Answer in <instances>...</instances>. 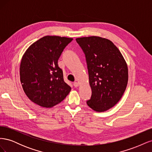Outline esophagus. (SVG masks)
Segmentation results:
<instances>
[{"mask_svg": "<svg viewBox=\"0 0 152 152\" xmlns=\"http://www.w3.org/2000/svg\"><path fill=\"white\" fill-rule=\"evenodd\" d=\"M73 86H74L75 87H77L79 86V84L78 83V82H75L74 83H73Z\"/></svg>", "mask_w": 152, "mask_h": 152, "instance_id": "obj_1", "label": "esophagus"}]
</instances>
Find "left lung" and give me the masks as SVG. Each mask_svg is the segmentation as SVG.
<instances>
[{"mask_svg": "<svg viewBox=\"0 0 152 152\" xmlns=\"http://www.w3.org/2000/svg\"><path fill=\"white\" fill-rule=\"evenodd\" d=\"M86 55L92 90L87 104L98 112L114 107L126 91L128 68L122 54L107 39L97 36L77 38Z\"/></svg>", "mask_w": 152, "mask_h": 152, "instance_id": "1", "label": "left lung"}]
</instances>
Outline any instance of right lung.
I'll list each match as a JSON object with an SVG mask.
<instances>
[{
    "instance_id": "1",
    "label": "right lung",
    "mask_w": 152,
    "mask_h": 152,
    "mask_svg": "<svg viewBox=\"0 0 152 152\" xmlns=\"http://www.w3.org/2000/svg\"><path fill=\"white\" fill-rule=\"evenodd\" d=\"M72 38L47 35L37 40L22 57L20 75L25 93L32 102L51 108L61 102L71 91L63 79L58 61Z\"/></svg>"
}]
</instances>
